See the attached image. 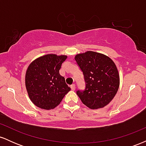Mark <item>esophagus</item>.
<instances>
[{"mask_svg":"<svg viewBox=\"0 0 146 146\" xmlns=\"http://www.w3.org/2000/svg\"><path fill=\"white\" fill-rule=\"evenodd\" d=\"M71 90H75V85L74 84H73L71 85Z\"/></svg>","mask_w":146,"mask_h":146,"instance_id":"obj_1","label":"esophagus"}]
</instances>
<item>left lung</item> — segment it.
Returning a JSON list of instances; mask_svg holds the SVG:
<instances>
[{
	"instance_id": "1",
	"label": "left lung",
	"mask_w": 146,
	"mask_h": 146,
	"mask_svg": "<svg viewBox=\"0 0 146 146\" xmlns=\"http://www.w3.org/2000/svg\"><path fill=\"white\" fill-rule=\"evenodd\" d=\"M75 60L83 72L86 88L77 95L90 109L108 105L119 86V75L115 64L109 57L94 51L76 55Z\"/></svg>"
}]
</instances>
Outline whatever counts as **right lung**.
<instances>
[{
    "label": "right lung",
    "mask_w": 146,
    "mask_h": 146,
    "mask_svg": "<svg viewBox=\"0 0 146 146\" xmlns=\"http://www.w3.org/2000/svg\"><path fill=\"white\" fill-rule=\"evenodd\" d=\"M67 56L47 54L31 62L25 74V86L31 101L42 109L55 108L71 88L60 75Z\"/></svg>",
    "instance_id": "right-lung-1"
}]
</instances>
